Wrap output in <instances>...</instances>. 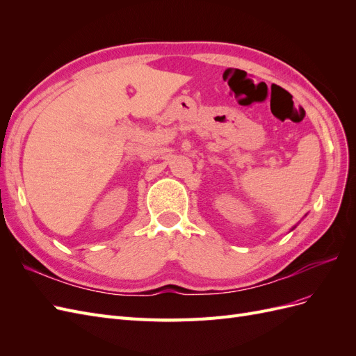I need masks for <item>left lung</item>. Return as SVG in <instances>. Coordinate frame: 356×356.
I'll return each mask as SVG.
<instances>
[{
	"mask_svg": "<svg viewBox=\"0 0 356 356\" xmlns=\"http://www.w3.org/2000/svg\"><path fill=\"white\" fill-rule=\"evenodd\" d=\"M294 229H296V227H293V229H291V230H294Z\"/></svg>",
	"mask_w": 356,
	"mask_h": 356,
	"instance_id": "left-lung-1",
	"label": "left lung"
}]
</instances>
